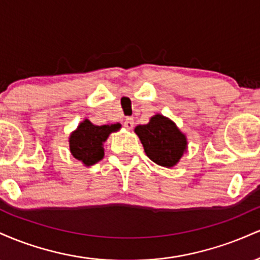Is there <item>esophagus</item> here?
I'll use <instances>...</instances> for the list:
<instances>
[{
    "label": "esophagus",
    "instance_id": "34e87169",
    "mask_svg": "<svg viewBox=\"0 0 260 260\" xmlns=\"http://www.w3.org/2000/svg\"><path fill=\"white\" fill-rule=\"evenodd\" d=\"M124 127L127 128V129H132L133 126H134V120L132 117H127L126 120H124Z\"/></svg>",
    "mask_w": 260,
    "mask_h": 260
}]
</instances>
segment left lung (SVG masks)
I'll return each instance as SVG.
<instances>
[{"instance_id":"1","label":"left lung","mask_w":260,"mask_h":260,"mask_svg":"<svg viewBox=\"0 0 260 260\" xmlns=\"http://www.w3.org/2000/svg\"><path fill=\"white\" fill-rule=\"evenodd\" d=\"M134 132L139 137L149 159L164 168L176 165L187 149L184 134L162 115H155L148 124L137 126Z\"/></svg>"}]
</instances>
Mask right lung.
I'll return each instance as SVG.
<instances>
[{
  "instance_id": "1",
  "label": "right lung",
  "mask_w": 260,
  "mask_h": 260,
  "mask_svg": "<svg viewBox=\"0 0 260 260\" xmlns=\"http://www.w3.org/2000/svg\"><path fill=\"white\" fill-rule=\"evenodd\" d=\"M120 128V123L95 126L89 120L83 121L76 132L71 134V153L85 166L94 165L104 156L103 143L107 139L110 133L116 132Z\"/></svg>"
}]
</instances>
